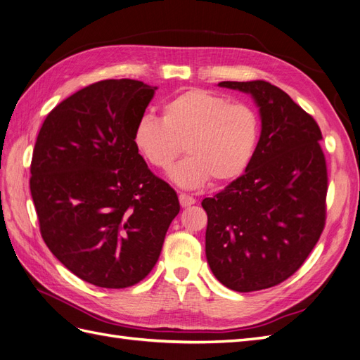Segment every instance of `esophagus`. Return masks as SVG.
Instances as JSON below:
<instances>
[{
    "label": "esophagus",
    "instance_id": "esophagus-1",
    "mask_svg": "<svg viewBox=\"0 0 360 360\" xmlns=\"http://www.w3.org/2000/svg\"><path fill=\"white\" fill-rule=\"evenodd\" d=\"M179 204L182 207H191L193 204H196V199L187 195V193H179Z\"/></svg>",
    "mask_w": 360,
    "mask_h": 360
}]
</instances>
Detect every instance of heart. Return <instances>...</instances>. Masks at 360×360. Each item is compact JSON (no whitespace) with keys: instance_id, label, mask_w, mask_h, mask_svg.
I'll return each instance as SVG.
<instances>
[{"instance_id":"obj_1","label":"heart","mask_w":360,"mask_h":360,"mask_svg":"<svg viewBox=\"0 0 360 360\" xmlns=\"http://www.w3.org/2000/svg\"><path fill=\"white\" fill-rule=\"evenodd\" d=\"M259 138L260 118L252 108L207 89L181 92L164 103L161 118L143 117L134 132L136 149L160 170L170 169L186 147L188 158L172 170V179L186 188L242 176Z\"/></svg>"}]
</instances>
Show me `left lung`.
<instances>
[{"label":"left lung","mask_w":360,"mask_h":360,"mask_svg":"<svg viewBox=\"0 0 360 360\" xmlns=\"http://www.w3.org/2000/svg\"><path fill=\"white\" fill-rule=\"evenodd\" d=\"M219 86L254 97L262 135L242 176L202 200L208 216L207 260L228 289H268L301 268L326 226L328 176L321 129L269 82Z\"/></svg>","instance_id":"8db88e82"}]
</instances>
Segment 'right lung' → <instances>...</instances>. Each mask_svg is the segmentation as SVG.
I'll use <instances>...</instances> for the list:
<instances>
[{"label":"right lung","mask_w":360,"mask_h":360,"mask_svg":"<svg viewBox=\"0 0 360 360\" xmlns=\"http://www.w3.org/2000/svg\"><path fill=\"white\" fill-rule=\"evenodd\" d=\"M155 89L97 82L60 101L36 138L30 191L41 236L68 271L98 288L146 278L179 213L176 191L134 143Z\"/></svg>","instance_id":"obj_1"}]
</instances>
